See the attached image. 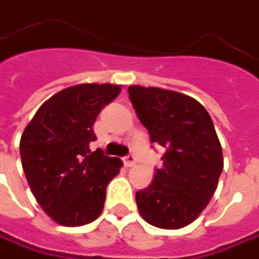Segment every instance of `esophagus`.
Here are the masks:
<instances>
[{"label":"esophagus","mask_w":259,"mask_h":259,"mask_svg":"<svg viewBox=\"0 0 259 259\" xmlns=\"http://www.w3.org/2000/svg\"><path fill=\"white\" fill-rule=\"evenodd\" d=\"M123 163H124L126 166H133V165L136 163V159H135L133 155H127V156L123 158Z\"/></svg>","instance_id":"34e87169"}]
</instances>
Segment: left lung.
Wrapping results in <instances>:
<instances>
[{
	"label": "left lung",
	"instance_id": "left-lung-1",
	"mask_svg": "<svg viewBox=\"0 0 259 259\" xmlns=\"http://www.w3.org/2000/svg\"><path fill=\"white\" fill-rule=\"evenodd\" d=\"M133 108L153 143L165 148L153 181L136 193L143 219L181 229L206 208L218 188L223 153L213 121L193 97L156 87H129Z\"/></svg>",
	"mask_w": 259,
	"mask_h": 259
}]
</instances>
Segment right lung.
Instances as JSON below:
<instances>
[{
  "label": "right lung",
  "instance_id": "right-lung-1",
  "mask_svg": "<svg viewBox=\"0 0 259 259\" xmlns=\"http://www.w3.org/2000/svg\"><path fill=\"white\" fill-rule=\"evenodd\" d=\"M113 84H78L45 101L26 126L20 156L30 190L43 211L62 226H82L104 207L106 188L123 166L91 151L94 121L120 94Z\"/></svg>",
  "mask_w": 259,
  "mask_h": 259
}]
</instances>
